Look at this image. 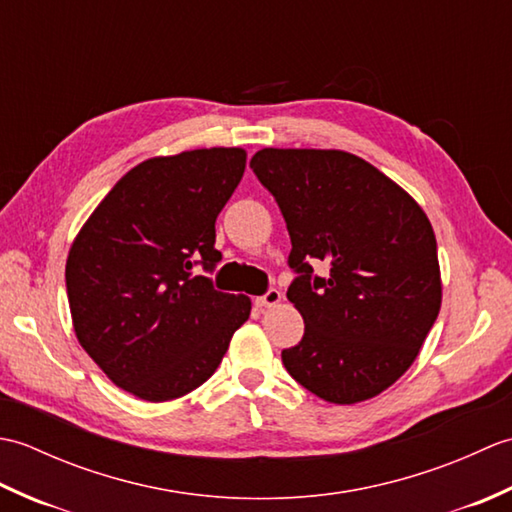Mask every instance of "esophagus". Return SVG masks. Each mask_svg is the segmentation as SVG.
I'll list each match as a JSON object with an SVG mask.
<instances>
[{"label":"esophagus","instance_id":"esophagus-1","mask_svg":"<svg viewBox=\"0 0 512 512\" xmlns=\"http://www.w3.org/2000/svg\"><path fill=\"white\" fill-rule=\"evenodd\" d=\"M279 301H281V292L277 288H270V290H266V295L257 299V306L259 308H273V306H277Z\"/></svg>","mask_w":512,"mask_h":512}]
</instances>
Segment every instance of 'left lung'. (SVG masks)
<instances>
[{"mask_svg": "<svg viewBox=\"0 0 512 512\" xmlns=\"http://www.w3.org/2000/svg\"><path fill=\"white\" fill-rule=\"evenodd\" d=\"M284 215L297 277L286 297L303 339L281 352L299 385L334 405L391 387L438 319L442 284L429 217L363 158L339 149H262L250 160ZM323 263L329 275H313Z\"/></svg>", "mask_w": 512, "mask_h": 512, "instance_id": "left-lung-1", "label": "left lung"}]
</instances>
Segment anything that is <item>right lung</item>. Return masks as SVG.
I'll return each instance as SVG.
<instances>
[{
  "instance_id": "add662e5",
  "label": "right lung",
  "mask_w": 512,
  "mask_h": 512,
  "mask_svg": "<svg viewBox=\"0 0 512 512\" xmlns=\"http://www.w3.org/2000/svg\"><path fill=\"white\" fill-rule=\"evenodd\" d=\"M246 151L211 147L140 162L76 235L65 288L76 339L114 385L149 402L209 380L250 299L213 288L215 220Z\"/></svg>"
}]
</instances>
